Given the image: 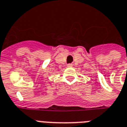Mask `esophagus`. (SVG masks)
<instances>
[{
	"label": "esophagus",
	"instance_id": "esophagus-1",
	"mask_svg": "<svg viewBox=\"0 0 127 127\" xmlns=\"http://www.w3.org/2000/svg\"><path fill=\"white\" fill-rule=\"evenodd\" d=\"M72 66H73V65L71 64H69L67 65V67H71Z\"/></svg>",
	"mask_w": 127,
	"mask_h": 127
}]
</instances>
